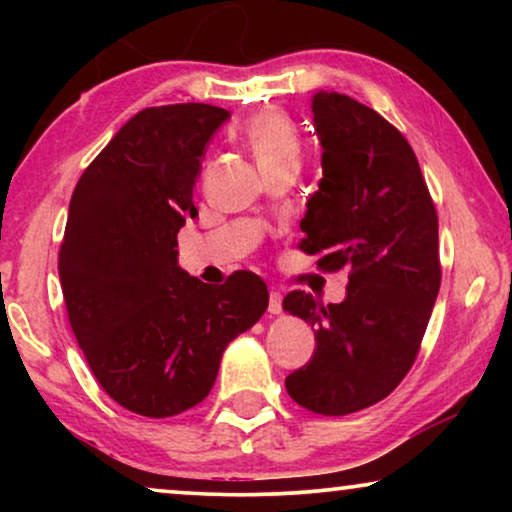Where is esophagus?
I'll return each mask as SVG.
<instances>
[{
    "instance_id": "1",
    "label": "esophagus",
    "mask_w": 512,
    "mask_h": 512,
    "mask_svg": "<svg viewBox=\"0 0 512 512\" xmlns=\"http://www.w3.org/2000/svg\"><path fill=\"white\" fill-rule=\"evenodd\" d=\"M268 312H270V314H279V312H282V293H279V291H270Z\"/></svg>"
}]
</instances>
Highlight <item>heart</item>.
<instances>
[{
  "label": "heart",
  "mask_w": 512,
  "mask_h": 512,
  "mask_svg": "<svg viewBox=\"0 0 512 512\" xmlns=\"http://www.w3.org/2000/svg\"><path fill=\"white\" fill-rule=\"evenodd\" d=\"M244 137L263 172L298 165L300 139L293 123L279 111H261L244 128Z\"/></svg>",
  "instance_id": "1"
}]
</instances>
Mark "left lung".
<instances>
[{
    "mask_svg": "<svg viewBox=\"0 0 512 512\" xmlns=\"http://www.w3.org/2000/svg\"><path fill=\"white\" fill-rule=\"evenodd\" d=\"M312 111L324 177L307 200L300 249L324 254L321 270L347 268L349 284L338 305L305 291L284 298L317 340L286 391L340 417L387 398L417 359L440 289L438 214L408 139L375 109L319 90Z\"/></svg>",
    "mask_w": 512,
    "mask_h": 512,
    "instance_id": "left-lung-1",
    "label": "left lung"
}]
</instances>
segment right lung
<instances>
[{
    "label": "right lung",
    "mask_w": 512,
    "mask_h": 512,
    "mask_svg": "<svg viewBox=\"0 0 512 512\" xmlns=\"http://www.w3.org/2000/svg\"><path fill=\"white\" fill-rule=\"evenodd\" d=\"M228 118L200 102L139 111L69 202L58 256L69 324L102 389L142 417L198 405L228 342L268 310V286L254 272L212 286L177 261L179 228L198 216L205 146Z\"/></svg>",
    "instance_id": "1"
}]
</instances>
